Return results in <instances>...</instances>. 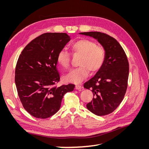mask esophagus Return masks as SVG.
Returning a JSON list of instances; mask_svg holds the SVG:
<instances>
[{
  "label": "esophagus",
  "instance_id": "esophagus-1",
  "mask_svg": "<svg viewBox=\"0 0 149 149\" xmlns=\"http://www.w3.org/2000/svg\"><path fill=\"white\" fill-rule=\"evenodd\" d=\"M75 89H77V90H80L81 89V86H80L79 84H76L75 86Z\"/></svg>",
  "mask_w": 149,
  "mask_h": 149
}]
</instances>
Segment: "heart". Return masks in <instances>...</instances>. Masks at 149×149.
I'll return each mask as SVG.
<instances>
[{
	"instance_id": "heart-1",
	"label": "heart",
	"mask_w": 149,
	"mask_h": 149,
	"mask_svg": "<svg viewBox=\"0 0 149 149\" xmlns=\"http://www.w3.org/2000/svg\"><path fill=\"white\" fill-rule=\"evenodd\" d=\"M71 49L75 54L81 55L79 61V67L71 70L65 77L66 81L79 83L88 77L89 70L93 73L100 70L106 59L105 50L102 47L97 45L94 41L82 39L74 42ZM71 55L69 52L63 49L58 52L56 61L61 67L68 69L70 66Z\"/></svg>"
}]
</instances>
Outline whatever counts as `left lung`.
Instances as JSON below:
<instances>
[{"label": "left lung", "instance_id": "left-lung-1", "mask_svg": "<svg viewBox=\"0 0 149 149\" xmlns=\"http://www.w3.org/2000/svg\"><path fill=\"white\" fill-rule=\"evenodd\" d=\"M97 40L106 53L104 63L84 88L91 89L93 100L87 104L89 111L105 116L115 111L123 100L127 88L129 66L127 57L119 43L113 37L99 31L82 32Z\"/></svg>", "mask_w": 149, "mask_h": 149}]
</instances>
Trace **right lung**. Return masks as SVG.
I'll use <instances>...</instances> for the list:
<instances>
[{"instance_id":"right-lung-1","label":"right lung","mask_w":149,"mask_h":149,"mask_svg":"<svg viewBox=\"0 0 149 149\" xmlns=\"http://www.w3.org/2000/svg\"><path fill=\"white\" fill-rule=\"evenodd\" d=\"M70 37L66 33H45L26 45L18 59L15 82L24 109L35 118L46 119L60 109L63 96L74 84L57 86L60 76L56 65L58 52Z\"/></svg>"}]
</instances>
